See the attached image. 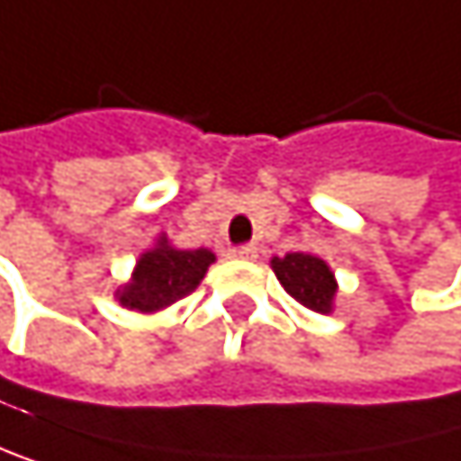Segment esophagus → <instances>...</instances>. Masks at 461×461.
Returning <instances> with one entry per match:
<instances>
[{"mask_svg":"<svg viewBox=\"0 0 461 461\" xmlns=\"http://www.w3.org/2000/svg\"><path fill=\"white\" fill-rule=\"evenodd\" d=\"M229 254H232L235 259H254L257 257V249L254 246H235Z\"/></svg>","mask_w":461,"mask_h":461,"instance_id":"1","label":"esophagus"}]
</instances>
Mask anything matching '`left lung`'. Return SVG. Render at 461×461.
<instances>
[{
	"instance_id": "left-lung-1",
	"label": "left lung",
	"mask_w": 461,
	"mask_h": 461,
	"mask_svg": "<svg viewBox=\"0 0 461 461\" xmlns=\"http://www.w3.org/2000/svg\"><path fill=\"white\" fill-rule=\"evenodd\" d=\"M274 274L282 282V287L307 310L329 312L331 298L338 293V282L329 271V265L312 254L293 251L287 257H274Z\"/></svg>"
}]
</instances>
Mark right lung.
<instances>
[{"label": "right lung", "instance_id": "right-lung-1", "mask_svg": "<svg viewBox=\"0 0 461 461\" xmlns=\"http://www.w3.org/2000/svg\"><path fill=\"white\" fill-rule=\"evenodd\" d=\"M212 259L215 254L207 249L179 251L160 240V246L138 259L132 282L121 293V304L138 312L163 310L196 290Z\"/></svg>", "mask_w": 461, "mask_h": 461}]
</instances>
